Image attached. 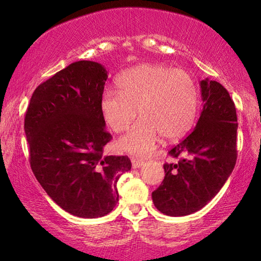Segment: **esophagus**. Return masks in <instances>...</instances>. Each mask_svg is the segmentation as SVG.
<instances>
[{"instance_id": "obj_1", "label": "esophagus", "mask_w": 261, "mask_h": 261, "mask_svg": "<svg viewBox=\"0 0 261 261\" xmlns=\"http://www.w3.org/2000/svg\"><path fill=\"white\" fill-rule=\"evenodd\" d=\"M142 165H144V160L139 158H132V166H133V169H139Z\"/></svg>"}]
</instances>
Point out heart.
Masks as SVG:
<instances>
[{
  "label": "heart",
  "mask_w": 261,
  "mask_h": 261,
  "mask_svg": "<svg viewBox=\"0 0 261 261\" xmlns=\"http://www.w3.org/2000/svg\"><path fill=\"white\" fill-rule=\"evenodd\" d=\"M114 92L99 97V112L110 129L122 133L137 116L141 117L119 140V147L135 155H147L159 138L176 140L194 126L198 113V90L187 71L141 64L124 71Z\"/></svg>",
  "instance_id": "heart-1"
}]
</instances>
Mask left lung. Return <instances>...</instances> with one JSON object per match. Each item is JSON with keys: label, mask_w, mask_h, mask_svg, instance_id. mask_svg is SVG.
Segmentation results:
<instances>
[{"label": "left lung", "mask_w": 261, "mask_h": 261, "mask_svg": "<svg viewBox=\"0 0 261 261\" xmlns=\"http://www.w3.org/2000/svg\"><path fill=\"white\" fill-rule=\"evenodd\" d=\"M203 110L188 137L164 164L160 187L152 199L160 213L185 216L202 209L223 187L238 158L237 109L229 92L216 81H201Z\"/></svg>", "instance_id": "left-lung-1"}]
</instances>
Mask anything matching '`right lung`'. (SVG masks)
<instances>
[{
    "label": "right lung",
    "mask_w": 261,
    "mask_h": 261,
    "mask_svg": "<svg viewBox=\"0 0 261 261\" xmlns=\"http://www.w3.org/2000/svg\"><path fill=\"white\" fill-rule=\"evenodd\" d=\"M107 78L98 63L70 64L35 89L24 116L35 178L60 208L84 219L112 212L117 180L132 167L127 155H103L112 140L99 112Z\"/></svg>",
    "instance_id": "add662e5"
}]
</instances>
